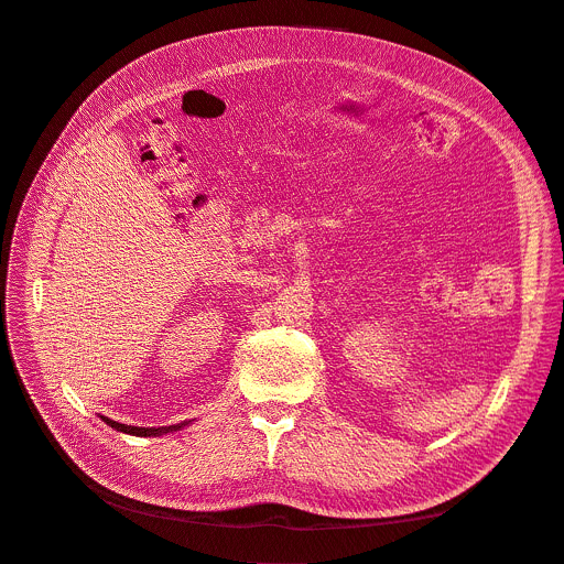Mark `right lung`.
<instances>
[{"mask_svg":"<svg viewBox=\"0 0 564 564\" xmlns=\"http://www.w3.org/2000/svg\"><path fill=\"white\" fill-rule=\"evenodd\" d=\"M102 421H105L109 427L118 430V432L134 434V436H160V434H166V432H173V430H181V427L185 425V423H181V425H171V427H134V425L116 423V421H111V419H107V416H102Z\"/></svg>","mask_w":564,"mask_h":564,"instance_id":"1","label":"right lung"}]
</instances>
